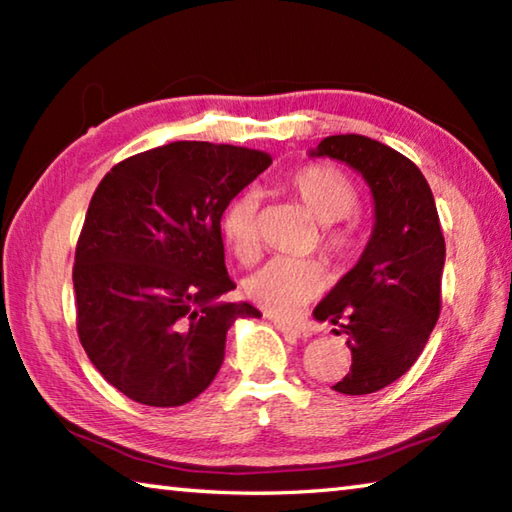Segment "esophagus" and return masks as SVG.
<instances>
[{"label":"esophagus","mask_w":512,"mask_h":512,"mask_svg":"<svg viewBox=\"0 0 512 512\" xmlns=\"http://www.w3.org/2000/svg\"><path fill=\"white\" fill-rule=\"evenodd\" d=\"M275 327L280 329V332L287 336V339H307L311 334L307 327H300V325H293V323H284V320H273Z\"/></svg>","instance_id":"esophagus-1"}]
</instances>
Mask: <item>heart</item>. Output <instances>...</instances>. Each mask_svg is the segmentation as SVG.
I'll return each mask as SVG.
<instances>
[{"label":"heart","instance_id":"1","mask_svg":"<svg viewBox=\"0 0 512 512\" xmlns=\"http://www.w3.org/2000/svg\"><path fill=\"white\" fill-rule=\"evenodd\" d=\"M287 189L298 198L300 205L316 223L325 225L320 246L325 255L336 262L350 257L354 248L352 230L332 228L357 210L359 196L352 180L343 171L327 164L300 167L287 178ZM257 207L259 196L244 192L232 201L221 216V232L241 262H253L257 257ZM325 287V271L311 259L275 257L246 280V293L255 305L277 318H291L314 300Z\"/></svg>","mask_w":512,"mask_h":512}]
</instances>
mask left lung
<instances>
[{"mask_svg": "<svg viewBox=\"0 0 512 512\" xmlns=\"http://www.w3.org/2000/svg\"><path fill=\"white\" fill-rule=\"evenodd\" d=\"M309 155L348 164L370 187L375 225L368 244L314 318L348 336L352 368L334 391L377 393L418 361L440 316L445 237L436 201L409 158L370 137H325Z\"/></svg>", "mask_w": 512, "mask_h": 512, "instance_id": "1", "label": "left lung"}]
</instances>
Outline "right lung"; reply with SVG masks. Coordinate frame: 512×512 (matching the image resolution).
Listing matches in <instances>:
<instances>
[{"label":"right lung","instance_id":"add662e5","mask_svg":"<svg viewBox=\"0 0 512 512\" xmlns=\"http://www.w3.org/2000/svg\"><path fill=\"white\" fill-rule=\"evenodd\" d=\"M271 155L210 142H171L106 173L74 259L79 339L103 379L146 406H183L212 384L237 318L221 302V216Z\"/></svg>","mask_w":512,"mask_h":512}]
</instances>
